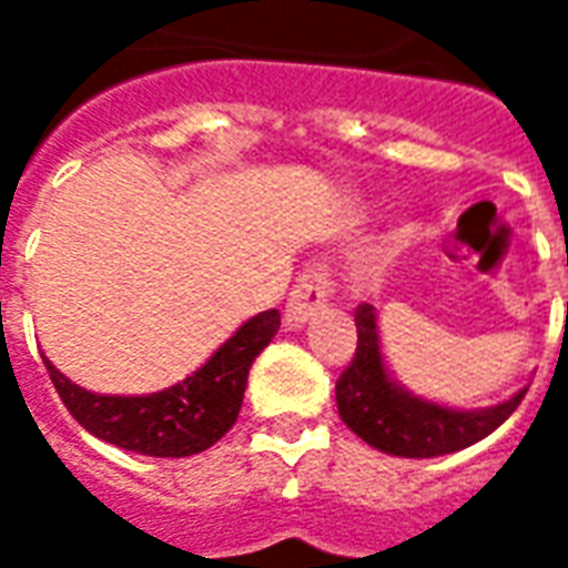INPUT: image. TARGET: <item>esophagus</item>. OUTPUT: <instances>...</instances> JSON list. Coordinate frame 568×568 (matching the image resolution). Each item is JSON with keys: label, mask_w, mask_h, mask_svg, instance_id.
<instances>
[{"label": "esophagus", "mask_w": 568, "mask_h": 568, "mask_svg": "<svg viewBox=\"0 0 568 568\" xmlns=\"http://www.w3.org/2000/svg\"><path fill=\"white\" fill-rule=\"evenodd\" d=\"M334 295V280L325 267H307L301 273L297 285L288 292V304H285V325L288 328H304L316 313H320L328 297Z\"/></svg>", "instance_id": "obj_1"}]
</instances>
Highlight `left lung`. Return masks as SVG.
<instances>
[{
    "label": "left lung",
    "instance_id": "1",
    "mask_svg": "<svg viewBox=\"0 0 568 568\" xmlns=\"http://www.w3.org/2000/svg\"><path fill=\"white\" fill-rule=\"evenodd\" d=\"M358 346L353 362L337 381V414L358 438L393 456L428 459L471 447L487 438L489 432L511 417L524 402L526 389L511 395L508 402L480 410H456L435 405L419 395L407 393L402 383L386 371L377 332V313L371 304L356 307Z\"/></svg>",
    "mask_w": 568,
    "mask_h": 568
}]
</instances>
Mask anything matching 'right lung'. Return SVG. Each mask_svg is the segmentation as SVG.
Returning a JSON list of instances; mask_svg holds the SVG:
<instances>
[{"instance_id":"right-lung-1","label":"right lung","mask_w":568,"mask_h":568,"mask_svg":"<svg viewBox=\"0 0 568 568\" xmlns=\"http://www.w3.org/2000/svg\"><path fill=\"white\" fill-rule=\"evenodd\" d=\"M276 332L280 313L264 310L243 322L191 377L151 395L88 393L42 358L57 395L91 435L142 456L182 459L210 450L234 426L248 368Z\"/></svg>"}]
</instances>
